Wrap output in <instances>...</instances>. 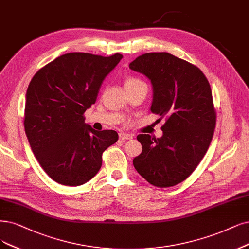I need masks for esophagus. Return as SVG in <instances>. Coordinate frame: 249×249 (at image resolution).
I'll use <instances>...</instances> for the list:
<instances>
[{
    "label": "esophagus",
    "mask_w": 249,
    "mask_h": 249,
    "mask_svg": "<svg viewBox=\"0 0 249 249\" xmlns=\"http://www.w3.org/2000/svg\"><path fill=\"white\" fill-rule=\"evenodd\" d=\"M119 139L122 140V141H126V140H132L133 136L131 134H128V133H124V132H121L119 134Z\"/></svg>",
    "instance_id": "34e87169"
}]
</instances>
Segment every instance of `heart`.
Returning <instances> with one entry per match:
<instances>
[{"instance_id": "1", "label": "heart", "mask_w": 249, "mask_h": 249, "mask_svg": "<svg viewBox=\"0 0 249 249\" xmlns=\"http://www.w3.org/2000/svg\"><path fill=\"white\" fill-rule=\"evenodd\" d=\"M140 82H142L140 79L132 78V77H130V78H127V79L125 80V87L135 85V84H137V83H140Z\"/></svg>"}]
</instances>
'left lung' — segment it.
<instances>
[{
	"label": "left lung",
	"mask_w": 249,
	"mask_h": 249,
	"mask_svg": "<svg viewBox=\"0 0 249 249\" xmlns=\"http://www.w3.org/2000/svg\"><path fill=\"white\" fill-rule=\"evenodd\" d=\"M129 68L151 80V112L166 120L160 139L137 135L142 152L133 166L155 187L178 185L197 168L214 133L216 113L209 82L199 68L167 52L142 54Z\"/></svg>",
	"instance_id": "obj_1"
}]
</instances>
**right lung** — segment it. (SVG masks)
Segmentation results:
<instances>
[{"instance_id": "obj_1", "label": "right lung", "mask_w": 249, "mask_h": 249, "mask_svg": "<svg viewBox=\"0 0 249 249\" xmlns=\"http://www.w3.org/2000/svg\"><path fill=\"white\" fill-rule=\"evenodd\" d=\"M122 58L120 53L63 54L36 71L27 87L25 134L41 167L60 185L90 180L101 167L103 153L119 139L115 130L91 128L84 113Z\"/></svg>"}]
</instances>
